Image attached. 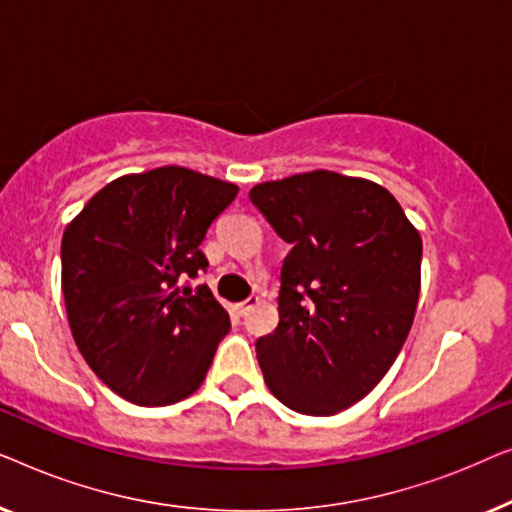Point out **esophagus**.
<instances>
[{
  "label": "esophagus",
  "instance_id": "34e87169",
  "mask_svg": "<svg viewBox=\"0 0 512 512\" xmlns=\"http://www.w3.org/2000/svg\"><path fill=\"white\" fill-rule=\"evenodd\" d=\"M258 303H261V298H258V296H249L247 300H244V303L237 305V312H240L242 317H247V314H249L251 310H254V307H258Z\"/></svg>",
  "mask_w": 512,
  "mask_h": 512
}]
</instances>
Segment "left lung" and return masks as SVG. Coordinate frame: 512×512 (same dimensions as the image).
Here are the masks:
<instances>
[{
    "label": "left lung",
    "instance_id": "8db88e82",
    "mask_svg": "<svg viewBox=\"0 0 512 512\" xmlns=\"http://www.w3.org/2000/svg\"><path fill=\"white\" fill-rule=\"evenodd\" d=\"M291 244L279 324L256 342L265 384L286 408L338 415L377 387L417 312L422 237L387 188L314 170L249 191Z\"/></svg>",
    "mask_w": 512,
    "mask_h": 512
}]
</instances>
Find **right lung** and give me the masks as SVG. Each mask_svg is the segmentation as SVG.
Here are the masks:
<instances>
[{"mask_svg":"<svg viewBox=\"0 0 512 512\" xmlns=\"http://www.w3.org/2000/svg\"><path fill=\"white\" fill-rule=\"evenodd\" d=\"M240 188L188 167L125 174L62 235V296L93 373L135 405L184 401L205 380L230 317L207 286V228Z\"/></svg>","mask_w":512,"mask_h":512,"instance_id":"obj_1","label":"right lung"}]
</instances>
